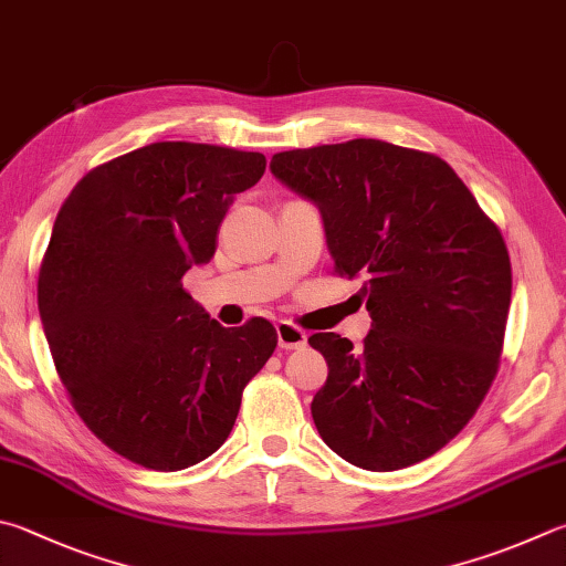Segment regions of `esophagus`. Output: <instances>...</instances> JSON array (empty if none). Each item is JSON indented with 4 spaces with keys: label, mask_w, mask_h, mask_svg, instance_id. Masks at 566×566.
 <instances>
[{
    "label": "esophagus",
    "mask_w": 566,
    "mask_h": 566,
    "mask_svg": "<svg viewBox=\"0 0 566 566\" xmlns=\"http://www.w3.org/2000/svg\"><path fill=\"white\" fill-rule=\"evenodd\" d=\"M276 338H280L282 348H302L306 344L304 328H300L292 322H280L276 324Z\"/></svg>",
    "instance_id": "esophagus-1"
}]
</instances>
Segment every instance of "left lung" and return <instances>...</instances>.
<instances>
[{"label": "left lung", "instance_id": "left-lung-1", "mask_svg": "<svg viewBox=\"0 0 566 566\" xmlns=\"http://www.w3.org/2000/svg\"><path fill=\"white\" fill-rule=\"evenodd\" d=\"M270 168L318 205L334 272L364 282L354 300L371 312L361 348L310 336L328 366L318 436L356 468L416 465L470 423L497 376L512 296L502 232L436 153L354 138L274 153Z\"/></svg>", "mask_w": 566, "mask_h": 566}]
</instances>
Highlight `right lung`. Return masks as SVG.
I'll use <instances>...</instances> for the list:
<instances>
[{"instance_id":"1","label":"right lung","mask_w":566,"mask_h":566,"mask_svg":"<svg viewBox=\"0 0 566 566\" xmlns=\"http://www.w3.org/2000/svg\"><path fill=\"white\" fill-rule=\"evenodd\" d=\"M264 168L262 153L150 143L88 170L56 214L36 286L51 358L86 428L136 465L212 455L274 354L266 318L224 328L182 290Z\"/></svg>"}]
</instances>
